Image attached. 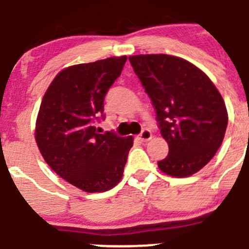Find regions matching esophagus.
I'll use <instances>...</instances> for the list:
<instances>
[{
	"label": "esophagus",
	"mask_w": 249,
	"mask_h": 249,
	"mask_svg": "<svg viewBox=\"0 0 249 249\" xmlns=\"http://www.w3.org/2000/svg\"><path fill=\"white\" fill-rule=\"evenodd\" d=\"M152 139V132L149 131V130H143L142 132H141L140 135V140L142 141V142H147V141H149Z\"/></svg>",
	"instance_id": "34e87169"
}]
</instances>
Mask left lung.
<instances>
[{"label": "left lung", "instance_id": "left-lung-1", "mask_svg": "<svg viewBox=\"0 0 249 249\" xmlns=\"http://www.w3.org/2000/svg\"><path fill=\"white\" fill-rule=\"evenodd\" d=\"M152 100L169 154L158 167L172 177L202 169L222 145L228 125L224 100L207 74L192 62L166 54L129 56Z\"/></svg>", "mask_w": 249, "mask_h": 249}]
</instances>
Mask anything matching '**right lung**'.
Masks as SVG:
<instances>
[{
  "label": "right lung",
  "mask_w": 249,
  "mask_h": 249,
  "mask_svg": "<svg viewBox=\"0 0 249 249\" xmlns=\"http://www.w3.org/2000/svg\"><path fill=\"white\" fill-rule=\"evenodd\" d=\"M125 61L123 55L61 70L39 106L35 139L42 157L56 175L83 192L115 187L134 144L132 136L100 134L94 126Z\"/></svg>",
  "instance_id": "obj_1"
}]
</instances>
